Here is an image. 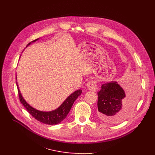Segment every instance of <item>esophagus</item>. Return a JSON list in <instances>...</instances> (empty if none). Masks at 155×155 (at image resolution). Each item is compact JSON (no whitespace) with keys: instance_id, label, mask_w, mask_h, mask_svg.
<instances>
[{"instance_id":"34e87169","label":"esophagus","mask_w":155,"mask_h":155,"mask_svg":"<svg viewBox=\"0 0 155 155\" xmlns=\"http://www.w3.org/2000/svg\"><path fill=\"white\" fill-rule=\"evenodd\" d=\"M87 86L88 90H90L91 91L95 92L97 90V82L95 80L89 81L87 84Z\"/></svg>"}]
</instances>
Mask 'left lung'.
<instances>
[{
    "mask_svg": "<svg viewBox=\"0 0 155 155\" xmlns=\"http://www.w3.org/2000/svg\"><path fill=\"white\" fill-rule=\"evenodd\" d=\"M138 87L132 85L125 93L117 82L103 84L98 94V114L105 123H118L126 119L136 105Z\"/></svg>",
    "mask_w": 155,
    "mask_h": 155,
    "instance_id": "left-lung-1",
    "label": "left lung"
}]
</instances>
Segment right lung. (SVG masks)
<instances>
[{
	"label": "right lung",
	"instance_id": "right-lung-1",
	"mask_svg": "<svg viewBox=\"0 0 155 155\" xmlns=\"http://www.w3.org/2000/svg\"><path fill=\"white\" fill-rule=\"evenodd\" d=\"M37 39L33 41H35ZM30 43H29L28 45ZM16 84L18 85L17 82H16ZM18 91L19 98L22 104L24 107H25L26 110L29 112L30 114L38 121L41 122V123L44 124L50 125L58 124L64 119H65V117H67L68 114L69 113L73 103H74L75 100L78 98V97L82 92V91L81 90H78L75 92H73L66 100H65V101L61 105V106L56 110H54L51 112H42L30 106V105L25 101V100L23 99L18 87Z\"/></svg>",
	"mask_w": 155,
	"mask_h": 155
}]
</instances>
